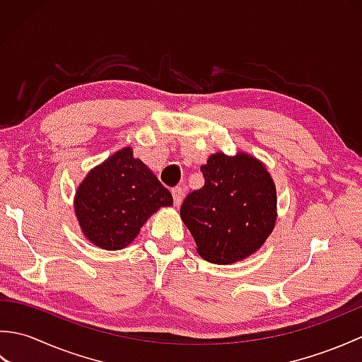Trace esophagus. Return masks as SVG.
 Segmentation results:
<instances>
[{"mask_svg": "<svg viewBox=\"0 0 362 362\" xmlns=\"http://www.w3.org/2000/svg\"><path fill=\"white\" fill-rule=\"evenodd\" d=\"M171 193H173V199H174V205L179 206L183 201V189L180 187H175V188H173Z\"/></svg>", "mask_w": 362, "mask_h": 362, "instance_id": "34e87169", "label": "esophagus"}]
</instances>
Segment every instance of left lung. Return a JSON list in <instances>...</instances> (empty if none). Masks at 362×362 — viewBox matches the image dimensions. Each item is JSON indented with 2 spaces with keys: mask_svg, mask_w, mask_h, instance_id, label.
I'll return each mask as SVG.
<instances>
[{
  "mask_svg": "<svg viewBox=\"0 0 362 362\" xmlns=\"http://www.w3.org/2000/svg\"><path fill=\"white\" fill-rule=\"evenodd\" d=\"M205 185L187 196L180 218L196 250L214 264L261 249L276 222V189L266 165L247 152H216L201 168Z\"/></svg>",
  "mask_w": 362,
  "mask_h": 362,
  "instance_id": "8db88e82",
  "label": "left lung"
}]
</instances>
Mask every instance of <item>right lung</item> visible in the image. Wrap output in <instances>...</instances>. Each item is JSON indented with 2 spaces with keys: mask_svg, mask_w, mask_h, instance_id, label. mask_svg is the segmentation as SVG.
Segmentation results:
<instances>
[{
  "mask_svg": "<svg viewBox=\"0 0 362 362\" xmlns=\"http://www.w3.org/2000/svg\"><path fill=\"white\" fill-rule=\"evenodd\" d=\"M171 205V193L130 146L91 169L74 196L83 236L105 250L124 249L153 213Z\"/></svg>",
  "mask_w": 362,
  "mask_h": 362,
  "instance_id": "obj_1",
  "label": "right lung"
}]
</instances>
